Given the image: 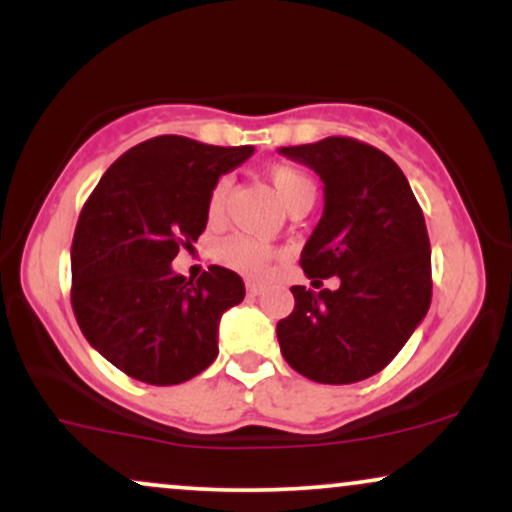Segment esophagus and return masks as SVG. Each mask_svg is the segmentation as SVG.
<instances>
[{
	"label": "esophagus",
	"instance_id": "obj_1",
	"mask_svg": "<svg viewBox=\"0 0 512 512\" xmlns=\"http://www.w3.org/2000/svg\"><path fill=\"white\" fill-rule=\"evenodd\" d=\"M245 289H248V296H260V293L264 291V286L260 284V281H248V284H245Z\"/></svg>",
	"mask_w": 512,
	"mask_h": 512
}]
</instances>
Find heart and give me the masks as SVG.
<instances>
[{
    "mask_svg": "<svg viewBox=\"0 0 512 512\" xmlns=\"http://www.w3.org/2000/svg\"><path fill=\"white\" fill-rule=\"evenodd\" d=\"M267 178L272 182L274 192L279 195L284 207L289 211H296L301 207H308L315 199V182L303 173V170L286 166V163H279V166H272L267 170ZM228 195H231V180L221 178L216 180V185L211 187L209 199H207V219L209 223H219L223 216H226L228 207ZM214 257L219 260L223 267L233 269V272H240L245 276H264L267 274L269 264L276 257V250L272 245L260 243V240L250 236H228L216 243Z\"/></svg>",
    "mask_w": 512,
    "mask_h": 512,
    "instance_id": "b5f03b06",
    "label": "heart"
}]
</instances>
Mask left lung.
<instances>
[{
    "mask_svg": "<svg viewBox=\"0 0 512 512\" xmlns=\"http://www.w3.org/2000/svg\"><path fill=\"white\" fill-rule=\"evenodd\" d=\"M325 182V209L301 252L315 289L291 286L293 313L276 325L293 370L325 385L380 373L431 305V243L424 211L390 156L351 137L281 146ZM340 276L337 292L322 278Z\"/></svg>",
    "mask_w": 512,
    "mask_h": 512,
    "instance_id": "obj_1",
    "label": "left lung"
}]
</instances>
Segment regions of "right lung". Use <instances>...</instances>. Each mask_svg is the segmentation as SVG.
Here are the masks:
<instances>
[{
  "label": "right lung",
  "instance_id": "add662e5",
  "mask_svg": "<svg viewBox=\"0 0 512 512\" xmlns=\"http://www.w3.org/2000/svg\"><path fill=\"white\" fill-rule=\"evenodd\" d=\"M252 146L163 134L122 154L81 209L72 240V308L98 354L129 378L180 385L214 363L219 320L243 279L211 264L197 281L170 262L207 228V199Z\"/></svg>",
  "mask_w": 512,
  "mask_h": 512
}]
</instances>
